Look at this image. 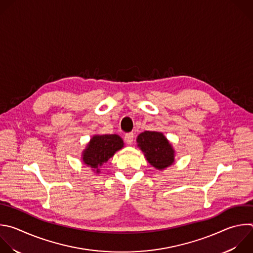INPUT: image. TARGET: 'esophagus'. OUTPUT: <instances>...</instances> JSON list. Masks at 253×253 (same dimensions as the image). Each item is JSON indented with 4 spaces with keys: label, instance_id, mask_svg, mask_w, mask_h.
Segmentation results:
<instances>
[{
    "label": "esophagus",
    "instance_id": "34e87169",
    "mask_svg": "<svg viewBox=\"0 0 253 253\" xmlns=\"http://www.w3.org/2000/svg\"><path fill=\"white\" fill-rule=\"evenodd\" d=\"M124 140L125 142L128 144V145H132L133 141H134V134L133 133H127L124 137Z\"/></svg>",
    "mask_w": 253,
    "mask_h": 253
}]
</instances>
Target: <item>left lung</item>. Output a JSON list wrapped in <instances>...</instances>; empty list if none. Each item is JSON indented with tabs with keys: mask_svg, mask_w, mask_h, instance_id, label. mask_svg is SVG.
<instances>
[{
	"mask_svg": "<svg viewBox=\"0 0 253 253\" xmlns=\"http://www.w3.org/2000/svg\"><path fill=\"white\" fill-rule=\"evenodd\" d=\"M137 143L148 162L156 169L163 170L174 163V150L162 133L145 131L138 136Z\"/></svg>",
	"mask_w": 253,
	"mask_h": 253,
	"instance_id": "left-lung-1",
	"label": "left lung"
}]
</instances>
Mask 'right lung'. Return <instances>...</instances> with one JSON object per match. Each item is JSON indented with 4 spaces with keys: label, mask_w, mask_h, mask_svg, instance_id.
Here are the masks:
<instances>
[{
    "label": "right lung",
    "mask_w": 253,
    "mask_h": 253,
    "mask_svg": "<svg viewBox=\"0 0 253 253\" xmlns=\"http://www.w3.org/2000/svg\"><path fill=\"white\" fill-rule=\"evenodd\" d=\"M123 140L118 135H98L93 136L87 148L83 153V163L96 169L99 173L98 167L104 165L115 154L116 151L123 147Z\"/></svg>",
    "instance_id": "obj_1"
}]
</instances>
